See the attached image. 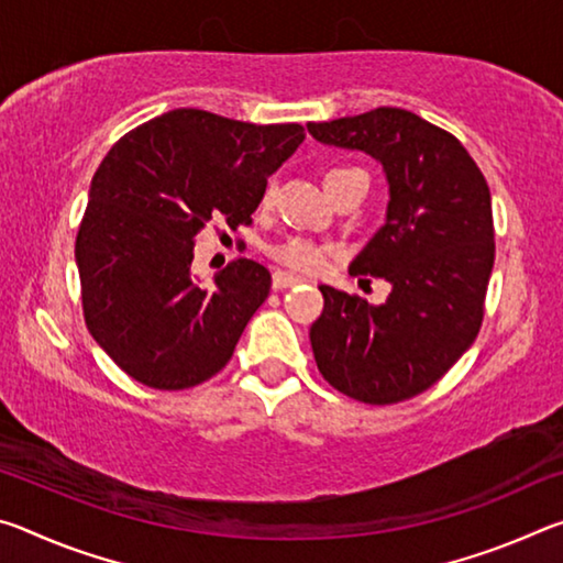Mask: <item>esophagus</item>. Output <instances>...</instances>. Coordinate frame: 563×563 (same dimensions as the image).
Wrapping results in <instances>:
<instances>
[{"mask_svg":"<svg viewBox=\"0 0 563 563\" xmlns=\"http://www.w3.org/2000/svg\"><path fill=\"white\" fill-rule=\"evenodd\" d=\"M302 283L300 275H292V273H283V271H275L273 273V288L275 290H283V288H292V285Z\"/></svg>","mask_w":563,"mask_h":563,"instance_id":"esophagus-1","label":"esophagus"}]
</instances>
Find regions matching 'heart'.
Masks as SVG:
<instances>
[{
	"mask_svg": "<svg viewBox=\"0 0 563 563\" xmlns=\"http://www.w3.org/2000/svg\"><path fill=\"white\" fill-rule=\"evenodd\" d=\"M360 168H345V166H332L325 170V186L332 184V180L340 178V176H347V174H357ZM362 174V170H360ZM271 206V188L263 190L261 196V208H268ZM271 255L285 268H292V271H302V273H312L318 271L322 261H325L328 255V247L325 245H318L312 241H305V238H285L283 243L273 245L271 247Z\"/></svg>",
	"mask_w": 563,
	"mask_h": 563,
	"instance_id": "obj_1",
	"label": "heart"
}]
</instances>
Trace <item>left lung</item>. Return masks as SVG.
Wrapping results in <instances>:
<instances>
[{
    "label": "left lung",
    "mask_w": 563,
    "mask_h": 563,
    "mask_svg": "<svg viewBox=\"0 0 563 563\" xmlns=\"http://www.w3.org/2000/svg\"><path fill=\"white\" fill-rule=\"evenodd\" d=\"M320 144L383 164L387 221L350 265L393 285L383 305L320 285L310 345L322 377L357 402L395 405L432 387L476 338L494 268L492 196L450 131L379 107L308 123Z\"/></svg>",
    "instance_id": "1"
}]
</instances>
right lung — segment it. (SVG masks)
I'll use <instances>...</instances> for the list:
<instances>
[{"instance_id": "obj_1", "label": "right lung", "mask_w": 563, "mask_h": 563, "mask_svg": "<svg viewBox=\"0 0 563 563\" xmlns=\"http://www.w3.org/2000/svg\"><path fill=\"white\" fill-rule=\"evenodd\" d=\"M300 123L174 109L119 139L91 178L76 233L84 320L136 383L186 389L228 365L271 273L238 258L201 288L194 241L223 218L251 225L268 176L302 144Z\"/></svg>"}]
</instances>
